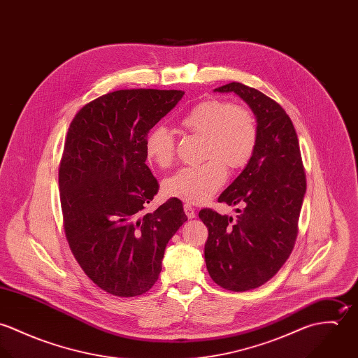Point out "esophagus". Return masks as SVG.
Here are the masks:
<instances>
[{
    "label": "esophagus",
    "instance_id": "obj_1",
    "mask_svg": "<svg viewBox=\"0 0 358 358\" xmlns=\"http://www.w3.org/2000/svg\"><path fill=\"white\" fill-rule=\"evenodd\" d=\"M185 213L189 219H194L196 217V209L192 206V205L185 204Z\"/></svg>",
    "mask_w": 358,
    "mask_h": 358
}]
</instances>
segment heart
<instances>
[{
    "label": "heart",
    "mask_w": 358,
    "mask_h": 358,
    "mask_svg": "<svg viewBox=\"0 0 358 358\" xmlns=\"http://www.w3.org/2000/svg\"><path fill=\"white\" fill-rule=\"evenodd\" d=\"M180 128L203 136L201 165L186 166L169 176L162 192L166 197L189 204L209 200L226 182V167L244 168L255 153L257 127L250 110L226 101L210 99L197 103L182 120ZM146 155L155 165L165 168L175 157V138L165 127L153 128L145 143Z\"/></svg>",
    "instance_id": "heart-1"
}]
</instances>
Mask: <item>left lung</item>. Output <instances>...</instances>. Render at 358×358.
Returning <instances> with one entry per match:
<instances>
[{"instance_id":"left-lung-1","label":"left lung","mask_w":358,"mask_h":358,"mask_svg":"<svg viewBox=\"0 0 358 358\" xmlns=\"http://www.w3.org/2000/svg\"><path fill=\"white\" fill-rule=\"evenodd\" d=\"M213 92L241 98L255 114L257 127L251 161L217 199L244 206L237 209V220L212 209L199 213L209 233L204 254L210 278L224 289L244 292L267 282L291 255L306 175L296 131L278 103L240 83Z\"/></svg>"}]
</instances>
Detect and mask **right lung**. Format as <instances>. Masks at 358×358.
Masks as SVG:
<instances>
[{
	"instance_id": "right-lung-1",
	"label": "right lung",
	"mask_w": 358,
	"mask_h": 358,
	"mask_svg": "<svg viewBox=\"0 0 358 358\" xmlns=\"http://www.w3.org/2000/svg\"><path fill=\"white\" fill-rule=\"evenodd\" d=\"M183 95L115 91L85 104L70 124L59 168L64 233L85 274L111 295L148 292L168 241L187 220L178 199L143 212L158 192L148 134Z\"/></svg>"
}]
</instances>
